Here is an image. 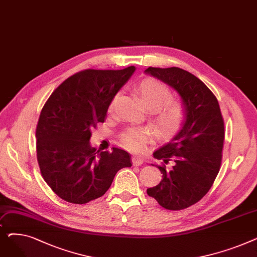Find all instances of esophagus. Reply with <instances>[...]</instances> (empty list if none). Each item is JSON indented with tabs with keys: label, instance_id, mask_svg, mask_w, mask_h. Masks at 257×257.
I'll return each instance as SVG.
<instances>
[{
	"label": "esophagus",
	"instance_id": "esophagus-1",
	"mask_svg": "<svg viewBox=\"0 0 257 257\" xmlns=\"http://www.w3.org/2000/svg\"><path fill=\"white\" fill-rule=\"evenodd\" d=\"M132 164L133 166H141L143 164V158L141 156H132Z\"/></svg>",
	"mask_w": 257,
	"mask_h": 257
}]
</instances>
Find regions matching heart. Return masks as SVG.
Masks as SVG:
<instances>
[{
	"label": "heart",
	"mask_w": 257,
	"mask_h": 257,
	"mask_svg": "<svg viewBox=\"0 0 257 257\" xmlns=\"http://www.w3.org/2000/svg\"><path fill=\"white\" fill-rule=\"evenodd\" d=\"M138 93L143 104L152 111L151 119L161 137L170 138L180 131L186 116L185 106L180 100H172V90L168 85L154 78H147L138 85ZM118 99L116 93L108 111L113 112ZM152 137L151 129H130L121 134L119 143L130 151H141Z\"/></svg>",
	"instance_id": "heart-1"
}]
</instances>
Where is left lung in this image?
<instances>
[{
	"instance_id": "1",
	"label": "left lung",
	"mask_w": 257,
	"mask_h": 257,
	"mask_svg": "<svg viewBox=\"0 0 257 257\" xmlns=\"http://www.w3.org/2000/svg\"><path fill=\"white\" fill-rule=\"evenodd\" d=\"M145 72L176 90L186 110L180 131L153 153L163 179L147 194L166 209H184L208 193L220 171L225 137L220 105L211 90L190 72L152 66Z\"/></svg>"
}]
</instances>
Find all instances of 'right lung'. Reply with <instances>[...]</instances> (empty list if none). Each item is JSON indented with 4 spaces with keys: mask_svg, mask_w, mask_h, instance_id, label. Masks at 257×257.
<instances>
[{
    "mask_svg": "<svg viewBox=\"0 0 257 257\" xmlns=\"http://www.w3.org/2000/svg\"><path fill=\"white\" fill-rule=\"evenodd\" d=\"M134 71V66L81 71L63 81L43 107L36 127L37 161L43 178L62 200L85 204L102 197L117 171L132 166L128 152L96 151L89 140Z\"/></svg>",
    "mask_w": 257,
    "mask_h": 257,
    "instance_id": "1",
    "label": "right lung"
}]
</instances>
